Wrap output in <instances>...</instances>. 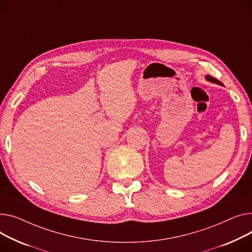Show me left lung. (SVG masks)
I'll return each instance as SVG.
<instances>
[{"label":"left lung","mask_w":252,"mask_h":252,"mask_svg":"<svg viewBox=\"0 0 252 252\" xmlns=\"http://www.w3.org/2000/svg\"><path fill=\"white\" fill-rule=\"evenodd\" d=\"M207 79H208L209 81L213 82V83H217V84H219V85H223L222 82H220L219 80H217L216 78H214V77H212V76H207Z\"/></svg>","instance_id":"1"}]
</instances>
